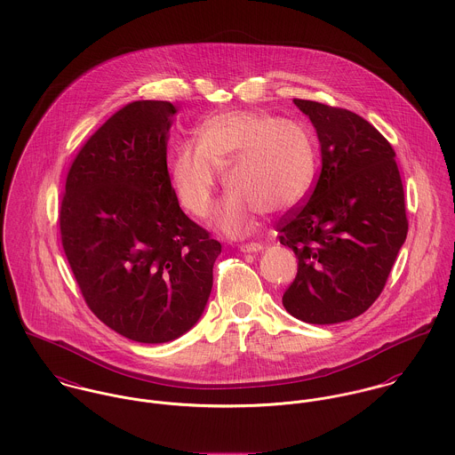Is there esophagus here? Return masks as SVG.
<instances>
[{
  "label": "esophagus",
  "instance_id": "esophagus-1",
  "mask_svg": "<svg viewBox=\"0 0 455 455\" xmlns=\"http://www.w3.org/2000/svg\"><path fill=\"white\" fill-rule=\"evenodd\" d=\"M241 251H243V252L263 251V244H259V243H248V244H243V246H241Z\"/></svg>",
  "mask_w": 455,
  "mask_h": 455
}]
</instances>
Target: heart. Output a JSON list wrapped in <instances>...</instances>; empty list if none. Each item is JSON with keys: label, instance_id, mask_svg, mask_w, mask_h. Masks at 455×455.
Returning <instances> with one entry per match:
<instances>
[{"label": "heart", "instance_id": "heart-1", "mask_svg": "<svg viewBox=\"0 0 455 455\" xmlns=\"http://www.w3.org/2000/svg\"><path fill=\"white\" fill-rule=\"evenodd\" d=\"M230 185L216 211L218 228L230 237L251 234L259 214L302 203L317 169L314 141L300 122L259 111H227L199 127V141L178 145L171 178L190 212L205 218L221 181Z\"/></svg>", "mask_w": 455, "mask_h": 455}]
</instances>
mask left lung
<instances>
[{
  "label": "left lung",
  "instance_id": "obj_1",
  "mask_svg": "<svg viewBox=\"0 0 455 455\" xmlns=\"http://www.w3.org/2000/svg\"><path fill=\"white\" fill-rule=\"evenodd\" d=\"M321 147L308 201L277 223L299 258L284 308L310 324L344 323L382 293L408 232L402 176L387 140L349 109L293 100Z\"/></svg>",
  "mask_w": 455,
  "mask_h": 455
}]
</instances>
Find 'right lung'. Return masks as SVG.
<instances>
[{
	"instance_id": "right-lung-1",
	"label": "right lung",
	"mask_w": 455,
	"mask_h": 455,
	"mask_svg": "<svg viewBox=\"0 0 455 455\" xmlns=\"http://www.w3.org/2000/svg\"><path fill=\"white\" fill-rule=\"evenodd\" d=\"M176 108L124 106L73 160L60 239L91 310L141 344H164L201 319L221 244L180 207L167 171Z\"/></svg>"
}]
</instances>
